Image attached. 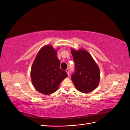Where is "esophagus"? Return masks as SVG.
I'll return each mask as SVG.
<instances>
[{"mask_svg":"<svg viewBox=\"0 0 130 130\" xmlns=\"http://www.w3.org/2000/svg\"><path fill=\"white\" fill-rule=\"evenodd\" d=\"M66 72H67V74H68V75L69 76V69H66Z\"/></svg>","mask_w":130,"mask_h":130,"instance_id":"34e87169","label":"esophagus"}]
</instances>
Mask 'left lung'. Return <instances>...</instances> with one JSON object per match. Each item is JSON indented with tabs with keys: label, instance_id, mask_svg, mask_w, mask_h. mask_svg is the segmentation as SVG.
Wrapping results in <instances>:
<instances>
[{
	"label": "left lung",
	"instance_id": "left-lung-1",
	"mask_svg": "<svg viewBox=\"0 0 130 130\" xmlns=\"http://www.w3.org/2000/svg\"><path fill=\"white\" fill-rule=\"evenodd\" d=\"M70 50L75 64V70L71 77L74 86L82 93L93 91L99 84V67L88 51L84 49Z\"/></svg>",
	"mask_w": 130,
	"mask_h": 130
}]
</instances>
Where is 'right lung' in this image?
<instances>
[{
  "mask_svg": "<svg viewBox=\"0 0 130 130\" xmlns=\"http://www.w3.org/2000/svg\"><path fill=\"white\" fill-rule=\"evenodd\" d=\"M57 51L51 45L42 47L31 67L30 75L34 87L45 95L55 92L62 81L68 76L60 68Z\"/></svg>",
  "mask_w": 130,
  "mask_h": 130,
  "instance_id": "add662e5",
  "label": "right lung"
}]
</instances>
